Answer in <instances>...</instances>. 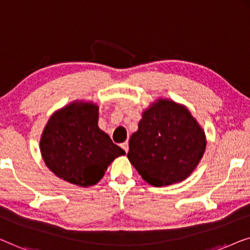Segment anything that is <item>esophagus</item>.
I'll list each match as a JSON object with an SVG mask.
<instances>
[{
    "mask_svg": "<svg viewBox=\"0 0 250 250\" xmlns=\"http://www.w3.org/2000/svg\"><path fill=\"white\" fill-rule=\"evenodd\" d=\"M121 147H122V148H124V150H125V153H128V150H129L128 142H125V143H124V144H121Z\"/></svg>",
    "mask_w": 250,
    "mask_h": 250,
    "instance_id": "34e87169",
    "label": "esophagus"
}]
</instances>
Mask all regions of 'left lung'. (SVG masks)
Wrapping results in <instances>:
<instances>
[{"mask_svg": "<svg viewBox=\"0 0 250 250\" xmlns=\"http://www.w3.org/2000/svg\"><path fill=\"white\" fill-rule=\"evenodd\" d=\"M205 148V132L188 108L160 98L143 112L126 156L147 184L162 187L187 179Z\"/></svg>", "mask_w": 250, "mask_h": 250, "instance_id": "left-lung-1", "label": "left lung"}]
</instances>
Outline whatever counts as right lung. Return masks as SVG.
Returning <instances> with one entry per match:
<instances>
[{"instance_id":"right-lung-1","label":"right lung","mask_w":250,"mask_h":250,"mask_svg":"<svg viewBox=\"0 0 250 250\" xmlns=\"http://www.w3.org/2000/svg\"><path fill=\"white\" fill-rule=\"evenodd\" d=\"M97 124L98 106L90 102L76 101L50 118L40 146L45 164L56 177L80 187L94 186L112 162L125 155Z\"/></svg>"}]
</instances>
